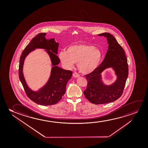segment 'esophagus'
Wrapping results in <instances>:
<instances>
[{
    "label": "esophagus",
    "instance_id": "34e87169",
    "mask_svg": "<svg viewBox=\"0 0 148 148\" xmlns=\"http://www.w3.org/2000/svg\"><path fill=\"white\" fill-rule=\"evenodd\" d=\"M73 77H75V78H78V77H80V75L78 74V73H76V72H74V73L73 74Z\"/></svg>",
    "mask_w": 148,
    "mask_h": 148
}]
</instances>
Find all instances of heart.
<instances>
[{"instance_id":"b5f03b06","label":"heart","mask_w":148,"mask_h":148,"mask_svg":"<svg viewBox=\"0 0 148 148\" xmlns=\"http://www.w3.org/2000/svg\"><path fill=\"white\" fill-rule=\"evenodd\" d=\"M59 59L63 65L71 69L77 63L81 73L87 74L93 72L101 63L103 53L99 48L85 43L75 44L67 47L66 51L59 53Z\"/></svg>"}]
</instances>
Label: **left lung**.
I'll list each match as a JSON object with an SVG mask.
<instances>
[{"label": "left lung", "instance_id": "left-lung-1", "mask_svg": "<svg viewBox=\"0 0 148 148\" xmlns=\"http://www.w3.org/2000/svg\"><path fill=\"white\" fill-rule=\"evenodd\" d=\"M107 39L108 49L103 62L95 70L85 75L87 88L83 92L91 103L98 105L115 101L122 95L128 75L127 60L125 51L115 38L109 33L98 35ZM108 67H112L117 75V80L112 85H104L101 73Z\"/></svg>", "mask_w": 148, "mask_h": 148}]
</instances>
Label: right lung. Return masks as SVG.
I'll use <instances>...</instances> for the list:
<instances>
[{
	"instance_id": "right-lung-1",
	"label": "right lung",
	"mask_w": 148,
	"mask_h": 148,
	"mask_svg": "<svg viewBox=\"0 0 148 148\" xmlns=\"http://www.w3.org/2000/svg\"><path fill=\"white\" fill-rule=\"evenodd\" d=\"M45 33L37 35L27 45L21 56L18 76L28 97L35 103L43 106L53 105L59 102L66 92L68 81L71 79L72 72L58 66L60 60L57 56L59 43L55 39H47ZM36 48L45 49L51 58L53 67L51 75L46 84L38 91H33L28 86L22 73L24 59L28 53Z\"/></svg>"
}]
</instances>
